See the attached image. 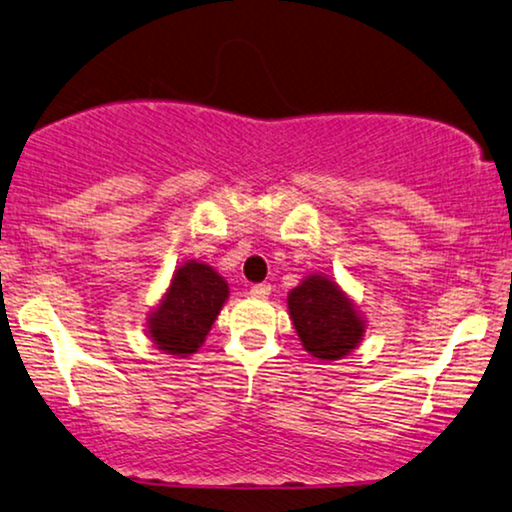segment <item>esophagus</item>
Wrapping results in <instances>:
<instances>
[{
	"label": "esophagus",
	"instance_id": "34e87169",
	"mask_svg": "<svg viewBox=\"0 0 512 512\" xmlns=\"http://www.w3.org/2000/svg\"><path fill=\"white\" fill-rule=\"evenodd\" d=\"M269 293H271L269 283H257V286L250 288V295L257 297V300H267Z\"/></svg>",
	"mask_w": 512,
	"mask_h": 512
}]
</instances>
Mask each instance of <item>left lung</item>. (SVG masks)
<instances>
[{
    "label": "left lung",
    "mask_w": 512,
    "mask_h": 512,
    "mask_svg": "<svg viewBox=\"0 0 512 512\" xmlns=\"http://www.w3.org/2000/svg\"><path fill=\"white\" fill-rule=\"evenodd\" d=\"M288 314L302 347L319 361H338L361 345L366 319L326 274H309L288 293Z\"/></svg>",
    "instance_id": "left-lung-1"
}]
</instances>
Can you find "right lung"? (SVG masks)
<instances>
[{
  "instance_id": "1",
  "label": "right lung",
  "mask_w": 512,
  "mask_h": 512,
  "mask_svg": "<svg viewBox=\"0 0 512 512\" xmlns=\"http://www.w3.org/2000/svg\"><path fill=\"white\" fill-rule=\"evenodd\" d=\"M226 300L229 283L210 264L186 260L174 269L170 286L148 314V338L163 354L191 357L203 347Z\"/></svg>"
}]
</instances>
